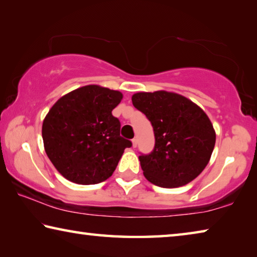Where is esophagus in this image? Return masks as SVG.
<instances>
[{
	"instance_id": "obj_1",
	"label": "esophagus",
	"mask_w": 257,
	"mask_h": 257,
	"mask_svg": "<svg viewBox=\"0 0 257 257\" xmlns=\"http://www.w3.org/2000/svg\"><path fill=\"white\" fill-rule=\"evenodd\" d=\"M132 143H133V147H137V145H138V139H137V138H134L133 141H132Z\"/></svg>"
}]
</instances>
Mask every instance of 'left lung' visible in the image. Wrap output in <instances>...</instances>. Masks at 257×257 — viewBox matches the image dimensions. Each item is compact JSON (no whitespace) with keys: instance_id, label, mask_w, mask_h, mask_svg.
Wrapping results in <instances>:
<instances>
[{"instance_id":"obj_1","label":"left lung","mask_w":257,"mask_h":257,"mask_svg":"<svg viewBox=\"0 0 257 257\" xmlns=\"http://www.w3.org/2000/svg\"><path fill=\"white\" fill-rule=\"evenodd\" d=\"M132 101L154 130L153 151L139 155L146 179L163 188L194 180L205 169L215 145L206 113L190 99L165 90L134 94Z\"/></svg>"}]
</instances>
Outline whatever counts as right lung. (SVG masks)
<instances>
[{
	"label": "right lung",
	"instance_id": "right-lung-1",
	"mask_svg": "<svg viewBox=\"0 0 257 257\" xmlns=\"http://www.w3.org/2000/svg\"><path fill=\"white\" fill-rule=\"evenodd\" d=\"M122 94L88 85L61 97L45 116L42 136L45 152L61 175L79 185L106 180L124 149L133 143L120 136L112 110Z\"/></svg>",
	"mask_w": 257,
	"mask_h": 257
}]
</instances>
